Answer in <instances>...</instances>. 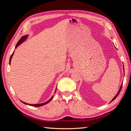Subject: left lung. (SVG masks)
<instances>
[{
    "mask_svg": "<svg viewBox=\"0 0 131 131\" xmlns=\"http://www.w3.org/2000/svg\"><path fill=\"white\" fill-rule=\"evenodd\" d=\"M122 84L121 85V86H120V89H119V90H118V92H117V93L116 94V96H115L114 97V98H113V100H112V101H111V102H113L114 100H115V99L117 97V96H118V94H119V93H120V91H121V89H122Z\"/></svg>",
    "mask_w": 131,
    "mask_h": 131,
    "instance_id": "obj_1",
    "label": "left lung"
}]
</instances>
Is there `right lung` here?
<instances>
[{"mask_svg": "<svg viewBox=\"0 0 131 131\" xmlns=\"http://www.w3.org/2000/svg\"><path fill=\"white\" fill-rule=\"evenodd\" d=\"M27 36H23V37H22L20 39H19V40L17 42V44H16V47L15 48H16V47L19 45H20L21 43L24 41V40H26V39L27 38ZM14 52H13V54H11V57H10V61H9V63H10H10H11V58H12V57H13V54H14ZM52 97H51L50 100H49V101H47V102H46L45 103H41V104H28V103H25V102H22V101H21L23 103H24V104H28V105H31V106H36V107H38V106H42V105H45V104H46L47 103H48L52 100Z\"/></svg>", "mask_w": 131, "mask_h": 131, "instance_id": "obj_1", "label": "right lung"}]
</instances>
